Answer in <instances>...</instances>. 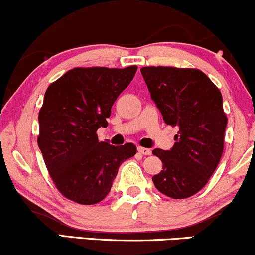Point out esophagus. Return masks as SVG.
<instances>
[{
    "label": "esophagus",
    "mask_w": 255,
    "mask_h": 255,
    "mask_svg": "<svg viewBox=\"0 0 255 255\" xmlns=\"http://www.w3.org/2000/svg\"><path fill=\"white\" fill-rule=\"evenodd\" d=\"M137 152L141 154H144V156H150V154L152 153V151L150 150V148H145V147H141V146H139L137 147Z\"/></svg>",
    "instance_id": "1"
}]
</instances>
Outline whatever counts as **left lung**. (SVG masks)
Listing matches in <instances>:
<instances>
[{
	"label": "left lung",
	"instance_id": "8db88e82",
	"mask_svg": "<svg viewBox=\"0 0 255 255\" xmlns=\"http://www.w3.org/2000/svg\"><path fill=\"white\" fill-rule=\"evenodd\" d=\"M140 71L165 124L178 128L171 150L152 151L163 163L152 181L166 197L189 198L209 182L223 153L228 119L222 93L199 69L158 66Z\"/></svg>",
	"mask_w": 255,
	"mask_h": 255
}]
</instances>
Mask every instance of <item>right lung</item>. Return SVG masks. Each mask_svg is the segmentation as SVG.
Segmentation results:
<instances>
[{
  "label": "right lung",
  "instance_id": "1",
  "mask_svg": "<svg viewBox=\"0 0 255 255\" xmlns=\"http://www.w3.org/2000/svg\"><path fill=\"white\" fill-rule=\"evenodd\" d=\"M136 69L73 68L46 90L37 141L55 186L69 200L81 205L103 200L120 165L136 153L130 142L113 146L97 135Z\"/></svg>",
  "mask_w": 255,
  "mask_h": 255
}]
</instances>
